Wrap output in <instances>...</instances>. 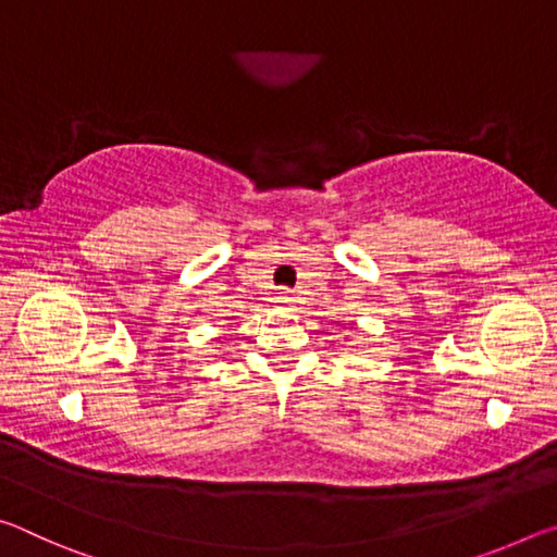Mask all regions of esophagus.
Masks as SVG:
<instances>
[{
	"label": "esophagus",
	"mask_w": 557,
	"mask_h": 557,
	"mask_svg": "<svg viewBox=\"0 0 557 557\" xmlns=\"http://www.w3.org/2000/svg\"><path fill=\"white\" fill-rule=\"evenodd\" d=\"M275 299H277V305H282V307H289L292 301H295V297H292L289 292H280V295H277Z\"/></svg>",
	"instance_id": "34e87169"
}]
</instances>
